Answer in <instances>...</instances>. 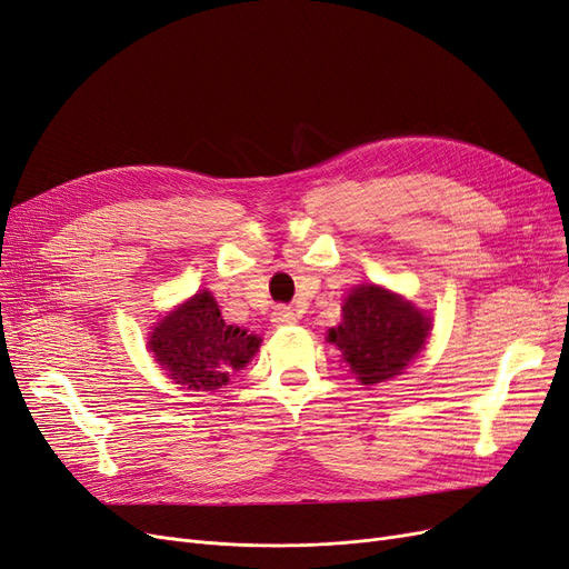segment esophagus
<instances>
[{
    "mask_svg": "<svg viewBox=\"0 0 569 569\" xmlns=\"http://www.w3.org/2000/svg\"><path fill=\"white\" fill-rule=\"evenodd\" d=\"M271 321H273V326L296 323V311H292L288 305H277L271 311Z\"/></svg>",
    "mask_w": 569,
    "mask_h": 569,
    "instance_id": "obj_1",
    "label": "esophagus"
}]
</instances>
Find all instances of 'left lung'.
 <instances>
[{
    "instance_id": "obj_1",
    "label": "left lung",
    "mask_w": 569,
    "mask_h": 569,
    "mask_svg": "<svg viewBox=\"0 0 569 569\" xmlns=\"http://www.w3.org/2000/svg\"><path fill=\"white\" fill-rule=\"evenodd\" d=\"M430 331V319L405 298L378 286H361L345 300L342 323L328 342L342 352L363 385L390 380L407 369Z\"/></svg>"
}]
</instances>
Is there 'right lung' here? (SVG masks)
Listing matches in <instances>:
<instances>
[{
	"label": "right lung",
	"instance_id": "add662e5",
	"mask_svg": "<svg viewBox=\"0 0 569 569\" xmlns=\"http://www.w3.org/2000/svg\"><path fill=\"white\" fill-rule=\"evenodd\" d=\"M260 347L258 336L229 326L208 290L177 307L151 336L156 361L189 390H217L241 371Z\"/></svg>",
	"mask_w": 569,
	"mask_h": 569
}]
</instances>
